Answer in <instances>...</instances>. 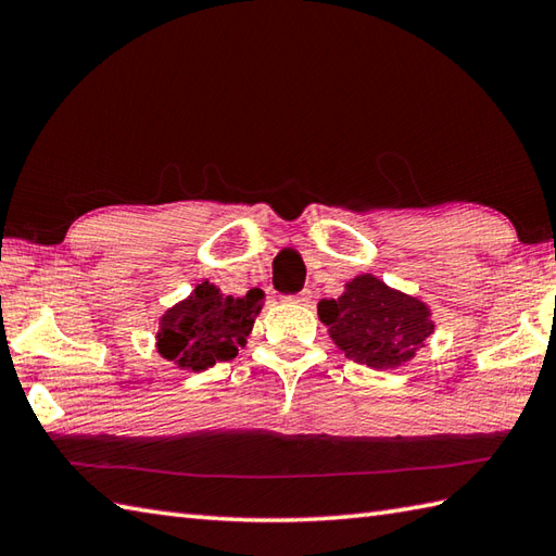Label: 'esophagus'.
I'll return each mask as SVG.
<instances>
[{"mask_svg": "<svg viewBox=\"0 0 556 556\" xmlns=\"http://www.w3.org/2000/svg\"><path fill=\"white\" fill-rule=\"evenodd\" d=\"M289 301L296 305H308L313 301V296H311V291H301V293H296V296H289Z\"/></svg>", "mask_w": 556, "mask_h": 556, "instance_id": "obj_1", "label": "esophagus"}]
</instances>
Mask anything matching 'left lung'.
Segmentation results:
<instances>
[{"label": "left lung", "instance_id": "8db88e82", "mask_svg": "<svg viewBox=\"0 0 556 556\" xmlns=\"http://www.w3.org/2000/svg\"><path fill=\"white\" fill-rule=\"evenodd\" d=\"M317 315L346 358L375 370L410 361L434 329L428 305L375 275H358L339 299H323Z\"/></svg>", "mask_w": 556, "mask_h": 556}]
</instances>
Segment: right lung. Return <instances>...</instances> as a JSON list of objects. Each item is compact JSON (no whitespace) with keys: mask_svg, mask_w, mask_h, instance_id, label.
<instances>
[{"mask_svg":"<svg viewBox=\"0 0 556 556\" xmlns=\"http://www.w3.org/2000/svg\"><path fill=\"white\" fill-rule=\"evenodd\" d=\"M263 296L260 289L248 291L243 299L224 296L215 285L203 281L160 317V356L193 372L236 358L263 308Z\"/></svg>","mask_w":556,"mask_h":556,"instance_id":"right-lung-1","label":"right lung"}]
</instances>
